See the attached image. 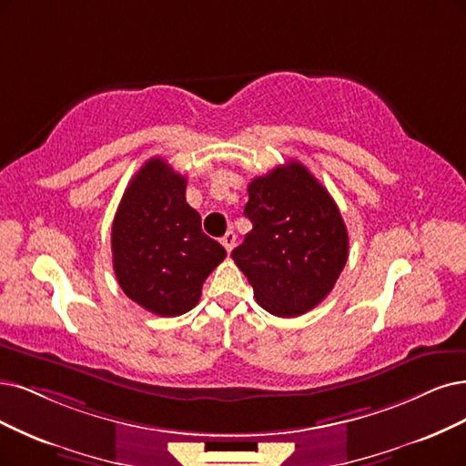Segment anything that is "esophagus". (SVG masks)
Segmentation results:
<instances>
[{"label":"esophagus","instance_id":"34e87169","mask_svg":"<svg viewBox=\"0 0 466 466\" xmlns=\"http://www.w3.org/2000/svg\"><path fill=\"white\" fill-rule=\"evenodd\" d=\"M220 242H222V246H224V249H227L228 253L232 251V248H234V244H236V234L230 230V232H227V234H224L222 236V239H220Z\"/></svg>","mask_w":466,"mask_h":466}]
</instances>
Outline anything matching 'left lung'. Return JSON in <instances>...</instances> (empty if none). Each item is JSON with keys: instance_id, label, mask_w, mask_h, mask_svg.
I'll use <instances>...</instances> for the list:
<instances>
[{"instance_id": "1", "label": "left lung", "mask_w": 466, "mask_h": 466, "mask_svg": "<svg viewBox=\"0 0 466 466\" xmlns=\"http://www.w3.org/2000/svg\"><path fill=\"white\" fill-rule=\"evenodd\" d=\"M253 230L232 259L257 303L274 317H299L330 294L346 267L350 238L332 196L298 161L248 186Z\"/></svg>"}]
</instances>
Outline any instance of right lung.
<instances>
[{
	"instance_id": "1",
	"label": "right lung",
	"mask_w": 466,
	"mask_h": 466,
	"mask_svg": "<svg viewBox=\"0 0 466 466\" xmlns=\"http://www.w3.org/2000/svg\"><path fill=\"white\" fill-rule=\"evenodd\" d=\"M118 286L159 317L194 309L205 279L227 257L203 234L201 217L186 203V178L161 157L136 172L125 189L111 228Z\"/></svg>"
}]
</instances>
